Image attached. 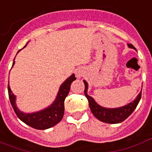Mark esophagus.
Instances as JSON below:
<instances>
[{"label":"esophagus","mask_w":152,"mask_h":152,"mask_svg":"<svg viewBox=\"0 0 152 152\" xmlns=\"http://www.w3.org/2000/svg\"><path fill=\"white\" fill-rule=\"evenodd\" d=\"M82 75H83V71L80 70V69H77V70H76V76L77 78L81 77Z\"/></svg>","instance_id":"obj_1"}]
</instances>
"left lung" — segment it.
<instances>
[{"label":"left lung","instance_id":"1","mask_svg":"<svg viewBox=\"0 0 152 152\" xmlns=\"http://www.w3.org/2000/svg\"><path fill=\"white\" fill-rule=\"evenodd\" d=\"M128 47L136 50L133 45L128 44ZM84 83H85V95L88 101V104H89V108H90L92 113L98 120L105 122V123L117 124V123L123 122L133 113L141 99L142 90L138 94V96H136V98L134 101L126 105L118 108L103 107L97 104L96 101L92 96L88 95V85L86 80H84Z\"/></svg>","mask_w":152,"mask_h":152}]
</instances>
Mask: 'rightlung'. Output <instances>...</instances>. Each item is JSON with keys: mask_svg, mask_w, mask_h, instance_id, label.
<instances>
[{"mask_svg": "<svg viewBox=\"0 0 152 152\" xmlns=\"http://www.w3.org/2000/svg\"><path fill=\"white\" fill-rule=\"evenodd\" d=\"M27 44L28 42L24 48H26ZM15 61L13 62L12 67H13ZM76 79L75 74H72V76H69L60 85L57 96L53 103L42 110L33 112V113H24L19 110L16 104V96L11 90L10 85H8V93H9L10 103L12 104L13 110L17 114V116L18 117V118L28 126L37 130H46L48 128L52 127L57 123H59L64 117L65 98L68 95V93L70 91L72 83Z\"/></svg>", "mask_w": 152, "mask_h": 152, "instance_id": "add662e5", "label": "right lung"}]
</instances>
